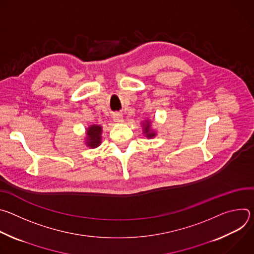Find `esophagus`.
Masks as SVG:
<instances>
[{
    "mask_svg": "<svg viewBox=\"0 0 254 254\" xmlns=\"http://www.w3.org/2000/svg\"><path fill=\"white\" fill-rule=\"evenodd\" d=\"M114 121H115V123L121 124V123L124 122V118H123L122 115H116V116L114 117Z\"/></svg>",
    "mask_w": 254,
    "mask_h": 254,
    "instance_id": "1",
    "label": "esophagus"
}]
</instances>
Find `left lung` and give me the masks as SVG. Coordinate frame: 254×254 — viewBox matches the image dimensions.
Returning <instances> with one entry per match:
<instances>
[{
    "label": "left lung",
    "instance_id": "obj_1",
    "mask_svg": "<svg viewBox=\"0 0 254 254\" xmlns=\"http://www.w3.org/2000/svg\"><path fill=\"white\" fill-rule=\"evenodd\" d=\"M141 126H142V133L146 137L153 138L157 135V131L153 129L152 122L150 120H144V122H141Z\"/></svg>",
    "mask_w": 254,
    "mask_h": 254
}]
</instances>
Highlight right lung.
<instances>
[{"label":"right lung","mask_w":254,"mask_h":254,"mask_svg":"<svg viewBox=\"0 0 254 254\" xmlns=\"http://www.w3.org/2000/svg\"><path fill=\"white\" fill-rule=\"evenodd\" d=\"M102 127L99 125H91L85 129L84 143L87 148L95 149L101 143Z\"/></svg>","instance_id":"1"}]
</instances>
